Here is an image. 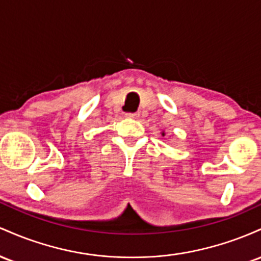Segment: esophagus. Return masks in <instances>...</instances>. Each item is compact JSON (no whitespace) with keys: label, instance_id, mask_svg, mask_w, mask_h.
<instances>
[{"label":"esophagus","instance_id":"obj_1","mask_svg":"<svg viewBox=\"0 0 261 261\" xmlns=\"http://www.w3.org/2000/svg\"><path fill=\"white\" fill-rule=\"evenodd\" d=\"M139 112H127L125 113V117L127 118H132V119H138L139 118Z\"/></svg>","mask_w":261,"mask_h":261}]
</instances>
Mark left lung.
Returning a JSON list of instances; mask_svg holds the SVG:
<instances>
[{
	"label": "left lung",
	"instance_id": "left-lung-1",
	"mask_svg": "<svg viewBox=\"0 0 261 261\" xmlns=\"http://www.w3.org/2000/svg\"><path fill=\"white\" fill-rule=\"evenodd\" d=\"M163 136H164V133H163Z\"/></svg>",
	"mask_w": 261,
	"mask_h": 261
}]
</instances>
